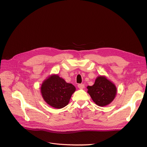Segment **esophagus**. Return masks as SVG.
<instances>
[{
  "mask_svg": "<svg viewBox=\"0 0 147 147\" xmlns=\"http://www.w3.org/2000/svg\"><path fill=\"white\" fill-rule=\"evenodd\" d=\"M78 87L80 89H83L84 88V84H79L78 85Z\"/></svg>",
  "mask_w": 147,
  "mask_h": 147,
  "instance_id": "obj_1",
  "label": "esophagus"
}]
</instances>
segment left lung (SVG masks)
<instances>
[{
    "instance_id": "8db88e82",
    "label": "left lung",
    "mask_w": 147,
    "mask_h": 147,
    "mask_svg": "<svg viewBox=\"0 0 147 147\" xmlns=\"http://www.w3.org/2000/svg\"><path fill=\"white\" fill-rule=\"evenodd\" d=\"M87 89L93 101L100 107L110 104L114 100L117 93L115 84L104 75L97 77L94 84L88 86Z\"/></svg>"
}]
</instances>
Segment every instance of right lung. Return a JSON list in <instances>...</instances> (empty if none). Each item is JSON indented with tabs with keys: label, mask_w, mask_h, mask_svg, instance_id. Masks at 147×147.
Instances as JSON below:
<instances>
[{
	"label": "right lung",
	"mask_w": 147,
	"mask_h": 147,
	"mask_svg": "<svg viewBox=\"0 0 147 147\" xmlns=\"http://www.w3.org/2000/svg\"><path fill=\"white\" fill-rule=\"evenodd\" d=\"M45 101L50 106L60 109L69 104L76 88L67 83L57 74L51 75L45 80L40 88Z\"/></svg>",
	"instance_id": "obj_1"
}]
</instances>
